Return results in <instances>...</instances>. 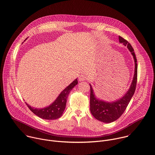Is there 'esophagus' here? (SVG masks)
Listing matches in <instances>:
<instances>
[{
	"mask_svg": "<svg viewBox=\"0 0 155 155\" xmlns=\"http://www.w3.org/2000/svg\"><path fill=\"white\" fill-rule=\"evenodd\" d=\"M78 80H79V81H84V80H86V77H85V76H84L83 75H80L79 77H78Z\"/></svg>",
	"mask_w": 155,
	"mask_h": 155,
	"instance_id": "34e87169",
	"label": "esophagus"
}]
</instances>
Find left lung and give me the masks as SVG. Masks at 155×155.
I'll return each mask as SVG.
<instances>
[{"mask_svg": "<svg viewBox=\"0 0 155 155\" xmlns=\"http://www.w3.org/2000/svg\"><path fill=\"white\" fill-rule=\"evenodd\" d=\"M119 42L127 46L134 61V72L131 85L127 92L121 98L115 101H108L96 97L94 89L90 85V111L92 116L98 120L104 123H111L118 119L125 111L128 105L134 95L137 83V64L134 50L131 44L121 36H119Z\"/></svg>", "mask_w": 155, "mask_h": 155, "instance_id": "obj_1", "label": "left lung"}]
</instances>
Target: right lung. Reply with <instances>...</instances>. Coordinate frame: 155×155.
Returning a JSON list of instances; mask_svg holds the SVG:
<instances>
[{
	"label": "right lung",
	"instance_id": "right-lung-1",
	"mask_svg": "<svg viewBox=\"0 0 155 155\" xmlns=\"http://www.w3.org/2000/svg\"><path fill=\"white\" fill-rule=\"evenodd\" d=\"M78 84L77 78L68 86L50 105L42 108L31 107L26 103L28 108L39 117L45 120H55L62 116L66 105L67 98L71 91Z\"/></svg>",
	"mask_w": 155,
	"mask_h": 155
}]
</instances>
